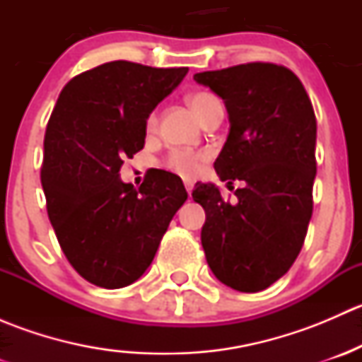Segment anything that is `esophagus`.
I'll return each instance as SVG.
<instances>
[{"mask_svg":"<svg viewBox=\"0 0 362 362\" xmlns=\"http://www.w3.org/2000/svg\"><path fill=\"white\" fill-rule=\"evenodd\" d=\"M184 185H185V189H187V194L191 196L192 187H194V185H192V182H191V180H185V182H184Z\"/></svg>","mask_w":362,"mask_h":362,"instance_id":"obj_1","label":"esophagus"}]
</instances>
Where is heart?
<instances>
[{
  "instance_id": "1",
  "label": "heart",
  "mask_w": 362,
  "mask_h": 362,
  "mask_svg": "<svg viewBox=\"0 0 362 362\" xmlns=\"http://www.w3.org/2000/svg\"><path fill=\"white\" fill-rule=\"evenodd\" d=\"M214 101H217V98H214L208 93H194L187 98L189 107H191L192 112L199 117V120L203 119L208 107H210ZM147 126L148 129L156 127V115L148 117ZM204 160H206V154H204V152H192L184 151V148H175V151H171L170 154H168V158L164 159V166L170 171H173V173L180 175V177L192 178L198 173Z\"/></svg>"
}]
</instances>
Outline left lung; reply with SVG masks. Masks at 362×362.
Listing matches in <instances>:
<instances>
[{
	"label": "left lung",
	"mask_w": 362,
	"mask_h": 362,
	"mask_svg": "<svg viewBox=\"0 0 362 362\" xmlns=\"http://www.w3.org/2000/svg\"><path fill=\"white\" fill-rule=\"evenodd\" d=\"M224 100L229 134L215 171L236 189L235 204L214 184H196L204 208L202 245L214 275L240 293H259L286 275L301 250L313 210L317 120L289 68L247 63L196 73Z\"/></svg>",
	"instance_id": "left-lung-1"
}]
</instances>
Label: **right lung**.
<instances>
[{
    "label": "right lung",
    "instance_id": "obj_1",
    "mask_svg": "<svg viewBox=\"0 0 362 362\" xmlns=\"http://www.w3.org/2000/svg\"><path fill=\"white\" fill-rule=\"evenodd\" d=\"M187 71L112 61L73 76L57 98L43 141L42 187L61 249L94 286L136 282L187 199L170 171H151L138 189L120 180L124 159L144 148L148 115Z\"/></svg>",
    "mask_w": 362,
    "mask_h": 362
}]
</instances>
